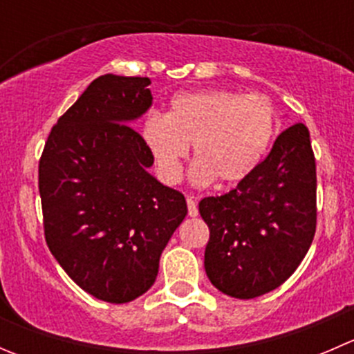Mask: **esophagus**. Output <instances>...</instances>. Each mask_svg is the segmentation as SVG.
Returning a JSON list of instances; mask_svg holds the SVG:
<instances>
[{"instance_id": "1", "label": "esophagus", "mask_w": 354, "mask_h": 354, "mask_svg": "<svg viewBox=\"0 0 354 354\" xmlns=\"http://www.w3.org/2000/svg\"><path fill=\"white\" fill-rule=\"evenodd\" d=\"M187 205H188V216L190 217H197L198 216V209H197V203L192 197L187 198Z\"/></svg>"}]
</instances>
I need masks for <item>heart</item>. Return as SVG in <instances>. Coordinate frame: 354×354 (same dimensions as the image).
<instances>
[{
    "label": "heart",
    "instance_id": "1",
    "mask_svg": "<svg viewBox=\"0 0 354 354\" xmlns=\"http://www.w3.org/2000/svg\"><path fill=\"white\" fill-rule=\"evenodd\" d=\"M276 130L277 111L266 95L226 88L176 95L169 113L151 111L140 124L142 140L167 185L180 181L194 144L192 180L198 187L246 180L266 157Z\"/></svg>",
    "mask_w": 354,
    "mask_h": 354
}]
</instances>
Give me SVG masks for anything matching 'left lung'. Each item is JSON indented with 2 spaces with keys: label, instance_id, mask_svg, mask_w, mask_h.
<instances>
[{
  "label": "left lung",
  "instance_id": "left-lung-1",
  "mask_svg": "<svg viewBox=\"0 0 354 354\" xmlns=\"http://www.w3.org/2000/svg\"><path fill=\"white\" fill-rule=\"evenodd\" d=\"M210 230L207 277L221 292L250 299L279 288L315 236L317 173L310 131L296 123L234 190L200 200Z\"/></svg>",
  "mask_w": 354,
  "mask_h": 354
}]
</instances>
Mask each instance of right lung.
Instances as JSON below:
<instances>
[{
    "mask_svg": "<svg viewBox=\"0 0 354 354\" xmlns=\"http://www.w3.org/2000/svg\"><path fill=\"white\" fill-rule=\"evenodd\" d=\"M147 77L95 78L53 127L39 160L46 243L84 291L128 303L154 284L159 259L187 216L130 127L152 106Z\"/></svg>",
    "mask_w": 354,
    "mask_h": 354,
    "instance_id": "right-lung-1",
    "label": "right lung"
}]
</instances>
